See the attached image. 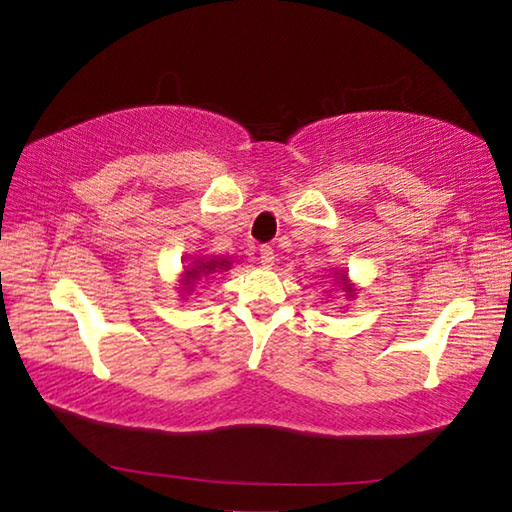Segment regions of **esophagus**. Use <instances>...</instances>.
I'll use <instances>...</instances> for the list:
<instances>
[{"label": "esophagus", "instance_id": "34e87169", "mask_svg": "<svg viewBox=\"0 0 512 512\" xmlns=\"http://www.w3.org/2000/svg\"><path fill=\"white\" fill-rule=\"evenodd\" d=\"M261 258H258V261H261V265L263 267H272L274 265V249H272V245H261Z\"/></svg>", "mask_w": 512, "mask_h": 512}]
</instances>
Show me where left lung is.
Masks as SVG:
<instances>
[{
	"label": "left lung",
	"mask_w": 512,
	"mask_h": 512,
	"mask_svg": "<svg viewBox=\"0 0 512 512\" xmlns=\"http://www.w3.org/2000/svg\"><path fill=\"white\" fill-rule=\"evenodd\" d=\"M342 281H346V279H344V276H342Z\"/></svg>",
	"instance_id": "obj_1"
}]
</instances>
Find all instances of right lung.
<instances>
[{"label":"right lung","instance_id":"obj_1","mask_svg":"<svg viewBox=\"0 0 512 512\" xmlns=\"http://www.w3.org/2000/svg\"><path fill=\"white\" fill-rule=\"evenodd\" d=\"M222 265H224V261H220V263H215V261H206V263H197L195 267H191V270L186 272V285L188 288H193L191 283H195V281H200L202 276H206V274H213L215 272V267H220L222 270Z\"/></svg>","mask_w":512,"mask_h":512}]
</instances>
